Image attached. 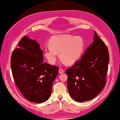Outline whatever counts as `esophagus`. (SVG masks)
Listing matches in <instances>:
<instances>
[{"label":"esophagus","instance_id":"34e87169","mask_svg":"<svg viewBox=\"0 0 120 120\" xmlns=\"http://www.w3.org/2000/svg\"><path fill=\"white\" fill-rule=\"evenodd\" d=\"M64 70L63 69H59V73H64Z\"/></svg>","mask_w":120,"mask_h":120}]
</instances>
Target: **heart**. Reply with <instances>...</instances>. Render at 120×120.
Instances as JSON below:
<instances>
[{"label":"heart","mask_w":120,"mask_h":120,"mask_svg":"<svg viewBox=\"0 0 120 120\" xmlns=\"http://www.w3.org/2000/svg\"><path fill=\"white\" fill-rule=\"evenodd\" d=\"M49 47L43 49L44 56L48 62L54 64L58 59V54L64 63L72 65L76 63L82 56L84 42L80 36L70 35L54 36L50 39Z\"/></svg>","instance_id":"b5f03b06"}]
</instances>
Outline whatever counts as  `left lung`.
Wrapping results in <instances>:
<instances>
[{"label": "left lung", "instance_id": "1", "mask_svg": "<svg viewBox=\"0 0 120 120\" xmlns=\"http://www.w3.org/2000/svg\"><path fill=\"white\" fill-rule=\"evenodd\" d=\"M93 42L86 49L81 59L66 70L69 94L77 102L94 98L106 84L109 61L107 48L95 31Z\"/></svg>", "mask_w": 120, "mask_h": 120}]
</instances>
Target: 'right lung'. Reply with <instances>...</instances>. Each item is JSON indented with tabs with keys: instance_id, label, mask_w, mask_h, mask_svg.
<instances>
[{
	"instance_id": "obj_1",
	"label": "right lung",
	"mask_w": 120,
	"mask_h": 120,
	"mask_svg": "<svg viewBox=\"0 0 120 120\" xmlns=\"http://www.w3.org/2000/svg\"><path fill=\"white\" fill-rule=\"evenodd\" d=\"M12 53L11 67L16 85L27 100H48L58 68L43 62V51L35 40L24 36Z\"/></svg>"
}]
</instances>
